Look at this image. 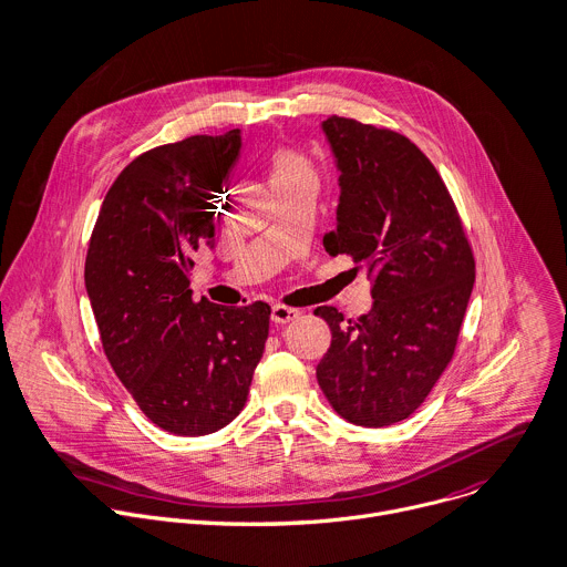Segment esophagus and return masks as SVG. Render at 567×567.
I'll return each mask as SVG.
<instances>
[{
  "mask_svg": "<svg viewBox=\"0 0 567 567\" xmlns=\"http://www.w3.org/2000/svg\"><path fill=\"white\" fill-rule=\"evenodd\" d=\"M301 312L297 308H290V306H284V303H277L272 306V321L275 323H288V321H295Z\"/></svg>",
  "mask_w": 567,
  "mask_h": 567,
  "instance_id": "esophagus-1",
  "label": "esophagus"
}]
</instances>
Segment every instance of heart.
Here are the masks:
<instances>
[{
	"label": "heart",
	"instance_id": "heart-1",
	"mask_svg": "<svg viewBox=\"0 0 567 567\" xmlns=\"http://www.w3.org/2000/svg\"><path fill=\"white\" fill-rule=\"evenodd\" d=\"M268 169H270V181L272 187H286L301 183L306 178H315L312 165L303 154H299L292 147H275L268 156Z\"/></svg>",
	"mask_w": 567,
	"mask_h": 567
}]
</instances>
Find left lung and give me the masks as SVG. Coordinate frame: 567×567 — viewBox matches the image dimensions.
I'll list each match as a JSON object with an SVG mask.
<instances>
[{"label": "left lung", "mask_w": 567, "mask_h": 567, "mask_svg": "<svg viewBox=\"0 0 567 567\" xmlns=\"http://www.w3.org/2000/svg\"><path fill=\"white\" fill-rule=\"evenodd\" d=\"M323 132L342 172L337 230L323 248L349 255L371 279V312L332 306L317 382L358 426L406 420L454 358L476 277L461 214L433 163L402 134L330 116Z\"/></svg>", "instance_id": "obj_1"}]
</instances>
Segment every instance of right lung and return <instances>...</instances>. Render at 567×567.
Masks as SVG:
<instances>
[{
	"mask_svg": "<svg viewBox=\"0 0 567 567\" xmlns=\"http://www.w3.org/2000/svg\"><path fill=\"white\" fill-rule=\"evenodd\" d=\"M241 136H189L136 156L93 225L84 284L104 355L141 411L174 435H207L244 409L264 355L270 306H216L189 290L192 255Z\"/></svg>",
	"mask_w": 567,
	"mask_h": 567,
	"instance_id": "right-lung-1",
	"label": "right lung"
}]
</instances>
